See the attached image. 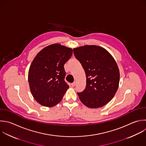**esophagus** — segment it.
Returning a JSON list of instances; mask_svg holds the SVG:
<instances>
[{
  "label": "esophagus",
  "mask_w": 146,
  "mask_h": 146,
  "mask_svg": "<svg viewBox=\"0 0 146 146\" xmlns=\"http://www.w3.org/2000/svg\"><path fill=\"white\" fill-rule=\"evenodd\" d=\"M75 85H76V83L75 82H74V83H71V86L72 87H74V86H75Z\"/></svg>",
  "instance_id": "obj_1"
}]
</instances>
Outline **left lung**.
<instances>
[{
	"label": "left lung",
	"instance_id": "8db88e82",
	"mask_svg": "<svg viewBox=\"0 0 146 146\" xmlns=\"http://www.w3.org/2000/svg\"><path fill=\"white\" fill-rule=\"evenodd\" d=\"M86 75V87L78 92L83 104L91 108L102 107L114 96L119 87V70L113 58L104 48L86 45L73 49Z\"/></svg>",
	"mask_w": 146,
	"mask_h": 146
}]
</instances>
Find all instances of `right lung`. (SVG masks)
Returning <instances> with one entry per match:
<instances>
[{"instance_id":"add662e5","label":"right lung","mask_w":146,"mask_h":146,"mask_svg":"<svg viewBox=\"0 0 146 146\" xmlns=\"http://www.w3.org/2000/svg\"><path fill=\"white\" fill-rule=\"evenodd\" d=\"M72 55V48L53 44L42 49L35 57L28 79L31 94L40 104L51 107L62 100L69 87L64 81V65Z\"/></svg>"}]
</instances>
